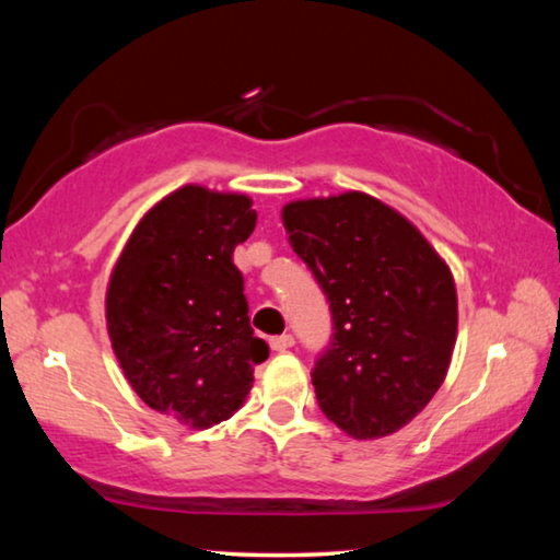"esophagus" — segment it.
Listing matches in <instances>:
<instances>
[{"instance_id": "obj_1", "label": "esophagus", "mask_w": 560, "mask_h": 560, "mask_svg": "<svg viewBox=\"0 0 560 560\" xmlns=\"http://www.w3.org/2000/svg\"><path fill=\"white\" fill-rule=\"evenodd\" d=\"M269 346H271V350H277V353H283V350H289V348L293 346V336H289V334L273 336V338L269 340Z\"/></svg>"}]
</instances>
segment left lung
<instances>
[{"mask_svg": "<svg viewBox=\"0 0 560 560\" xmlns=\"http://www.w3.org/2000/svg\"><path fill=\"white\" fill-rule=\"evenodd\" d=\"M281 220L334 314L311 375L318 407L353 440L395 434L450 371L457 287L447 261L405 214L358 189L293 200Z\"/></svg>", "mask_w": 560, "mask_h": 560, "instance_id": "8db88e82", "label": "left lung"}]
</instances>
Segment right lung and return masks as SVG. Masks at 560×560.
Segmentation results:
<instances>
[{
	"mask_svg": "<svg viewBox=\"0 0 560 560\" xmlns=\"http://www.w3.org/2000/svg\"><path fill=\"white\" fill-rule=\"evenodd\" d=\"M252 205L240 192L177 187L140 217L108 279L106 326L122 375L189 430L230 420L269 358L232 261L257 226Z\"/></svg>",
	"mask_w": 560,
	"mask_h": 560,
	"instance_id": "right-lung-1",
	"label": "right lung"
}]
</instances>
